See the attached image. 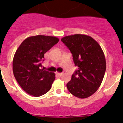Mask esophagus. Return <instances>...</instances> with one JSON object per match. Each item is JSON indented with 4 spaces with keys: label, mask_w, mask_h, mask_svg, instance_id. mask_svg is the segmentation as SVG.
I'll return each mask as SVG.
<instances>
[{
    "label": "esophagus",
    "mask_w": 123,
    "mask_h": 123,
    "mask_svg": "<svg viewBox=\"0 0 123 123\" xmlns=\"http://www.w3.org/2000/svg\"><path fill=\"white\" fill-rule=\"evenodd\" d=\"M57 75L59 76V77H61L62 75H63V73L62 72H61V73H57Z\"/></svg>",
    "instance_id": "esophagus-1"
}]
</instances>
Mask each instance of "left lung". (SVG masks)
<instances>
[{"mask_svg":"<svg viewBox=\"0 0 123 123\" xmlns=\"http://www.w3.org/2000/svg\"><path fill=\"white\" fill-rule=\"evenodd\" d=\"M72 54L78 70L67 84L68 91L75 97L85 99L100 87L106 70V61L99 44L83 34L68 35L61 38Z\"/></svg>","mask_w":123,"mask_h":123,"instance_id":"obj_1","label":"left lung"}]
</instances>
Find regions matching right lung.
Listing matches in <instances>:
<instances>
[{
    "mask_svg": "<svg viewBox=\"0 0 123 123\" xmlns=\"http://www.w3.org/2000/svg\"><path fill=\"white\" fill-rule=\"evenodd\" d=\"M53 36L38 35L27 37L16 50L13 59L15 79L27 94L39 97L50 90L55 73L41 68L44 54L59 42Z\"/></svg>",
    "mask_w": 123,
    "mask_h": 123,
    "instance_id": "add662e5",
    "label": "right lung"
}]
</instances>
